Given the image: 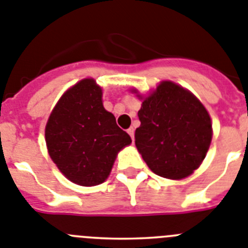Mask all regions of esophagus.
<instances>
[{
	"label": "esophagus",
	"instance_id": "34e87169",
	"mask_svg": "<svg viewBox=\"0 0 248 248\" xmlns=\"http://www.w3.org/2000/svg\"><path fill=\"white\" fill-rule=\"evenodd\" d=\"M127 132H128V135H130L131 139H132L133 141V139H135V128H133V127H130V128L127 130Z\"/></svg>",
	"mask_w": 248,
	"mask_h": 248
}]
</instances>
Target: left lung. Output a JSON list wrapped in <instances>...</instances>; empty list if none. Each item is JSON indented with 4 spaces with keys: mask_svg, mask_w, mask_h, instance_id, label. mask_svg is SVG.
I'll return each mask as SVG.
<instances>
[{
    "mask_svg": "<svg viewBox=\"0 0 248 248\" xmlns=\"http://www.w3.org/2000/svg\"><path fill=\"white\" fill-rule=\"evenodd\" d=\"M139 118L135 143L151 171L178 180L201 165L212 140V124L191 92L165 81L143 100Z\"/></svg>",
    "mask_w": 248,
    "mask_h": 248,
    "instance_id": "left-lung-1",
    "label": "left lung"
}]
</instances>
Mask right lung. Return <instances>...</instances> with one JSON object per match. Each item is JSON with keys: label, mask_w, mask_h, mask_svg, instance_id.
I'll return each mask as SVG.
<instances>
[{"label": "right lung", "mask_w": 248, "mask_h": 248, "mask_svg": "<svg viewBox=\"0 0 248 248\" xmlns=\"http://www.w3.org/2000/svg\"><path fill=\"white\" fill-rule=\"evenodd\" d=\"M47 148L60 171L73 184L96 186L108 177L117 152L131 137L102 105V90L86 78L70 88L46 124Z\"/></svg>", "instance_id": "right-lung-1"}]
</instances>
